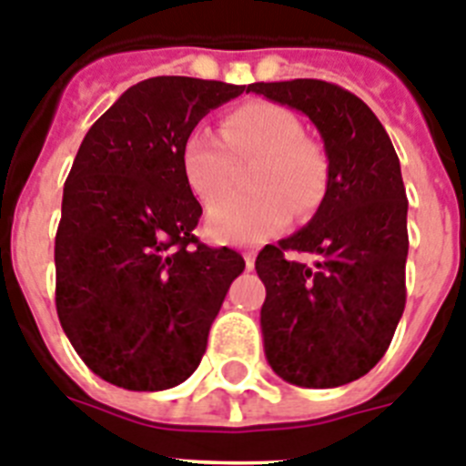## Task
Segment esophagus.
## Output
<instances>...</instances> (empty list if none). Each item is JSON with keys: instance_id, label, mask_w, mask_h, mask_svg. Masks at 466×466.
I'll return each mask as SVG.
<instances>
[{"instance_id": "obj_1", "label": "esophagus", "mask_w": 466, "mask_h": 466, "mask_svg": "<svg viewBox=\"0 0 466 466\" xmlns=\"http://www.w3.org/2000/svg\"><path fill=\"white\" fill-rule=\"evenodd\" d=\"M242 257H245L247 270H252L254 268V258H257V254H254V252H245V254H242Z\"/></svg>"}]
</instances>
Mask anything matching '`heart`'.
<instances>
[{
  "mask_svg": "<svg viewBox=\"0 0 466 466\" xmlns=\"http://www.w3.org/2000/svg\"><path fill=\"white\" fill-rule=\"evenodd\" d=\"M259 158L253 171L257 197L218 198L229 190L236 165ZM182 175L208 212V233L219 242L258 245L289 226L294 209L310 214L324 200L329 160L322 144L303 135L287 106L254 100L230 109L219 137L193 130L182 147Z\"/></svg>",
  "mask_w": 466,
  "mask_h": 466,
  "instance_id": "obj_1",
  "label": "heart"
}]
</instances>
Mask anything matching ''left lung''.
Wrapping results in <instances>:
<instances>
[{"instance_id":"8db88e82","label":"left lung","mask_w":466,"mask_h":466,"mask_svg":"<svg viewBox=\"0 0 466 466\" xmlns=\"http://www.w3.org/2000/svg\"><path fill=\"white\" fill-rule=\"evenodd\" d=\"M249 90L303 111L329 158L315 217L257 257L266 360L291 385H345L382 360L406 306L409 200L397 151L376 114L340 86L294 79Z\"/></svg>"}]
</instances>
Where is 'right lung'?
Here are the masks:
<instances>
[{"instance_id":"obj_1","label":"right lung","mask_w":466,"mask_h":466,"mask_svg":"<svg viewBox=\"0 0 466 466\" xmlns=\"http://www.w3.org/2000/svg\"><path fill=\"white\" fill-rule=\"evenodd\" d=\"M245 86L154 76L90 126L56 233V308L102 380L158 392L187 380L245 258L203 245V208L182 175L184 139Z\"/></svg>"}]
</instances>
